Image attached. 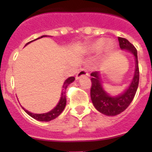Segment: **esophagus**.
I'll use <instances>...</instances> for the list:
<instances>
[{"mask_svg": "<svg viewBox=\"0 0 152 152\" xmlns=\"http://www.w3.org/2000/svg\"><path fill=\"white\" fill-rule=\"evenodd\" d=\"M89 76V73H88V72L87 71V69H80V70H79V72H77V74H76V78L79 79L80 78V77H82V76Z\"/></svg>", "mask_w": 152, "mask_h": 152, "instance_id": "obj_1", "label": "esophagus"}]
</instances>
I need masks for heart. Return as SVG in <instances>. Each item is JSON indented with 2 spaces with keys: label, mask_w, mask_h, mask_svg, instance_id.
I'll list each match as a JSON object with an SVG mask.
<instances>
[{
  "label": "heart",
  "mask_w": 152,
  "mask_h": 152,
  "mask_svg": "<svg viewBox=\"0 0 152 152\" xmlns=\"http://www.w3.org/2000/svg\"><path fill=\"white\" fill-rule=\"evenodd\" d=\"M104 42H105V40L103 39H97L96 41L93 42L91 43L88 46V50L90 52H98L99 50H101V48L103 46ZM113 43L112 42H106V45L104 46L103 50L106 53H110L111 51L113 50Z\"/></svg>",
  "instance_id": "heart-1"
}]
</instances>
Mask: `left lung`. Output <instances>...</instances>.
Here are the masks:
<instances>
[{
  "label": "left lung",
  "instance_id": "1",
  "mask_svg": "<svg viewBox=\"0 0 152 152\" xmlns=\"http://www.w3.org/2000/svg\"><path fill=\"white\" fill-rule=\"evenodd\" d=\"M118 42H119L120 48L130 51L134 55L136 59V70H135L134 77L127 90L119 96L111 97L103 90L102 87L99 72L95 71L91 73V76H92L91 79V98L92 103L97 110L107 116L118 115L126 110V108L129 106L134 99L139 85L140 72L137 49L126 39L118 37Z\"/></svg>",
  "mask_w": 152,
  "mask_h": 152
}]
</instances>
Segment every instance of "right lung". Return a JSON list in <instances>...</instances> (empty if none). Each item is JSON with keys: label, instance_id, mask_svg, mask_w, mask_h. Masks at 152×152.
<instances>
[{"label": "right lung", "instance_id": "add662e5", "mask_svg": "<svg viewBox=\"0 0 152 152\" xmlns=\"http://www.w3.org/2000/svg\"><path fill=\"white\" fill-rule=\"evenodd\" d=\"M44 36H42L41 38H42ZM35 40V39H34ZM33 41H31L29 42H27L26 45L27 44H29L30 42H31ZM75 78H74L73 76H71V77H69L65 80V82L64 83V85H63V91L61 93V99H60L59 102L57 105V106L53 108L51 111L48 112V113H32L29 111H27V110H24V111L27 114H29L31 118H34V119H36L38 121H50L51 120H53L56 118H57L58 116L62 113V111L64 110V107H65V105H66V96H65V90H66L67 87L69 86V84L72 83V82H73Z\"/></svg>", "mask_w": 152, "mask_h": 152}]
</instances>
